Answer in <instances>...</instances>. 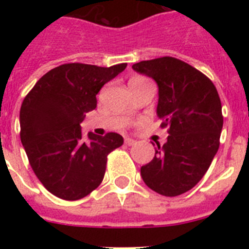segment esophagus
Returning <instances> with one entry per match:
<instances>
[{"mask_svg":"<svg viewBox=\"0 0 249 249\" xmlns=\"http://www.w3.org/2000/svg\"><path fill=\"white\" fill-rule=\"evenodd\" d=\"M136 142H137V141L132 140V138H128V137L124 138V143H126L127 146H133V144H136Z\"/></svg>","mask_w":249,"mask_h":249,"instance_id":"esophagus-1","label":"esophagus"}]
</instances>
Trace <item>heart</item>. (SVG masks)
I'll list each match as a JSON object with an SVG mask.
<instances>
[{
	"mask_svg": "<svg viewBox=\"0 0 249 249\" xmlns=\"http://www.w3.org/2000/svg\"><path fill=\"white\" fill-rule=\"evenodd\" d=\"M140 81H144L142 77H135V78H132L129 82H140Z\"/></svg>",
	"mask_w": 249,
	"mask_h": 249,
	"instance_id": "b5f03b06",
	"label": "heart"
}]
</instances>
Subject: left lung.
Listing matches in <instances>:
<instances>
[{"instance_id":"left-lung-1","label":"left lung","mask_w":249,"mask_h":249,"mask_svg":"<svg viewBox=\"0 0 249 249\" xmlns=\"http://www.w3.org/2000/svg\"><path fill=\"white\" fill-rule=\"evenodd\" d=\"M132 68L157 83V116L169 135L141 167V176L155 192L179 196L201 181L218 151L223 127L218 92L206 74L175 57L141 61Z\"/></svg>"}]
</instances>
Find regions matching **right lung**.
I'll return each mask as SVG.
<instances>
[{"label":"right lung","mask_w":249,"mask_h":249,"mask_svg":"<svg viewBox=\"0 0 249 249\" xmlns=\"http://www.w3.org/2000/svg\"><path fill=\"white\" fill-rule=\"evenodd\" d=\"M126 67L61 65L43 74L22 102L21 142L35 175L58 198L76 201L96 190L108 153L123 144L114 132L103 137L89 132L85 138L80 123L97 107L103 85Z\"/></svg>","instance_id":"right-lung-1"}]
</instances>
